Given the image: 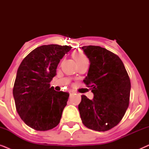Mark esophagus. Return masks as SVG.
I'll use <instances>...</instances> for the list:
<instances>
[{"label":"esophagus","mask_w":149,"mask_h":149,"mask_svg":"<svg viewBox=\"0 0 149 149\" xmlns=\"http://www.w3.org/2000/svg\"><path fill=\"white\" fill-rule=\"evenodd\" d=\"M69 93H70V95H72L73 93H74V91H69Z\"/></svg>","instance_id":"34e87169"}]
</instances>
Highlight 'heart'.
Instances as JSON below:
<instances>
[{"label":"heart","mask_w":149,"mask_h":149,"mask_svg":"<svg viewBox=\"0 0 149 149\" xmlns=\"http://www.w3.org/2000/svg\"><path fill=\"white\" fill-rule=\"evenodd\" d=\"M73 56H74V58L75 61L77 62V64H81V63L85 62H88V58H87V57L85 56V54H83V52H75L74 55H73Z\"/></svg>","instance_id":"obj_1"}]
</instances>
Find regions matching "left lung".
Segmentation results:
<instances>
[{
    "mask_svg": "<svg viewBox=\"0 0 149 149\" xmlns=\"http://www.w3.org/2000/svg\"><path fill=\"white\" fill-rule=\"evenodd\" d=\"M90 66L84 82L91 87L93 100L83 95L79 111L89 129L105 132L121 121L130 102L131 83L119 56L100 46H83Z\"/></svg>",
    "mask_w": 149,
    "mask_h": 149,
    "instance_id": "8db88e82",
    "label": "left lung"
}]
</instances>
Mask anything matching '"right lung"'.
<instances>
[{"label":"right lung","instance_id":"right-lung-1","mask_svg":"<svg viewBox=\"0 0 149 149\" xmlns=\"http://www.w3.org/2000/svg\"><path fill=\"white\" fill-rule=\"evenodd\" d=\"M72 47L42 45L32 51L18 68L13 89L16 110L22 121L37 131L60 123L69 93L56 91L50 82L60 61Z\"/></svg>","mask_w":149,"mask_h":149}]
</instances>
